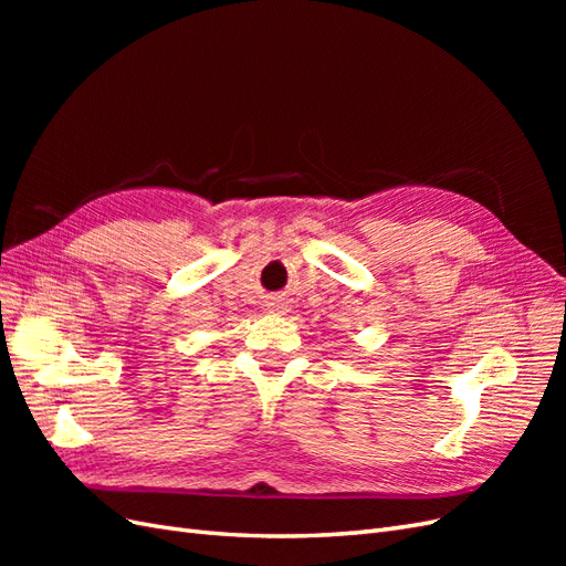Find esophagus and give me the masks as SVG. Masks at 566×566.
Instances as JSON below:
<instances>
[{
    "instance_id": "obj_1",
    "label": "esophagus",
    "mask_w": 566,
    "mask_h": 566,
    "mask_svg": "<svg viewBox=\"0 0 566 566\" xmlns=\"http://www.w3.org/2000/svg\"><path fill=\"white\" fill-rule=\"evenodd\" d=\"M266 306H269V310H271V312H281L285 304H283V300H281V297H271V300L266 302Z\"/></svg>"
}]
</instances>
